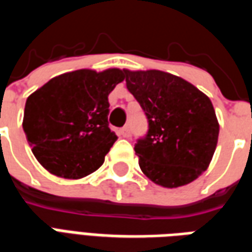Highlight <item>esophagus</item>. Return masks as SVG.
<instances>
[{
    "instance_id": "esophagus-1",
    "label": "esophagus",
    "mask_w": 252,
    "mask_h": 252,
    "mask_svg": "<svg viewBox=\"0 0 252 252\" xmlns=\"http://www.w3.org/2000/svg\"><path fill=\"white\" fill-rule=\"evenodd\" d=\"M120 133L123 137H131V129H129V126H123L120 129Z\"/></svg>"
}]
</instances>
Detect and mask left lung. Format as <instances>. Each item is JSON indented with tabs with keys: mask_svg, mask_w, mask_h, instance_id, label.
I'll list each match as a JSON object with an SVG mask.
<instances>
[{
	"mask_svg": "<svg viewBox=\"0 0 252 252\" xmlns=\"http://www.w3.org/2000/svg\"><path fill=\"white\" fill-rule=\"evenodd\" d=\"M124 74L126 89L148 123L146 135L135 144L142 171L164 188L190 184L205 171L216 150L219 123L211 99L169 72Z\"/></svg>",
	"mask_w": 252,
	"mask_h": 252,
	"instance_id": "8db88e82",
	"label": "left lung"
}]
</instances>
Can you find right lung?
<instances>
[{"label":"right lung","mask_w":252,"mask_h":252,"mask_svg":"<svg viewBox=\"0 0 252 252\" xmlns=\"http://www.w3.org/2000/svg\"><path fill=\"white\" fill-rule=\"evenodd\" d=\"M124 78L119 68L77 70L52 78L31 94L23 128L43 167L78 180L104 163L117 139L108 123V95Z\"/></svg>","instance_id":"right-lung-1"}]
</instances>
